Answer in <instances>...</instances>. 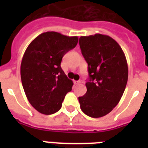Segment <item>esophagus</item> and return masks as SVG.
<instances>
[{
	"label": "esophagus",
	"instance_id": "esophagus-1",
	"mask_svg": "<svg viewBox=\"0 0 148 148\" xmlns=\"http://www.w3.org/2000/svg\"><path fill=\"white\" fill-rule=\"evenodd\" d=\"M81 83L79 81H74V84H79Z\"/></svg>",
	"mask_w": 148,
	"mask_h": 148
}]
</instances>
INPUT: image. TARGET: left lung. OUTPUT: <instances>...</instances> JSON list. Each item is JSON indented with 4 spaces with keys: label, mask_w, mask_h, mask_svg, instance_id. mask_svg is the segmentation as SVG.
Here are the masks:
<instances>
[{
    "label": "left lung",
    "mask_w": 148,
    "mask_h": 148,
    "mask_svg": "<svg viewBox=\"0 0 148 148\" xmlns=\"http://www.w3.org/2000/svg\"><path fill=\"white\" fill-rule=\"evenodd\" d=\"M79 45L89 75L87 92L78 97L81 109L89 117H101L117 106L124 94L128 78L126 57L117 41L108 35L82 36Z\"/></svg>",
    "instance_id": "8db88e82"
}]
</instances>
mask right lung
Wrapping results in <instances>:
<instances>
[{
  "mask_svg": "<svg viewBox=\"0 0 148 148\" xmlns=\"http://www.w3.org/2000/svg\"><path fill=\"white\" fill-rule=\"evenodd\" d=\"M78 38L54 31L38 35L26 49L21 64L24 92L38 112L52 114L60 110L73 81L60 67L65 53L76 47Z\"/></svg>",
  "mask_w": 148,
  "mask_h": 148,
  "instance_id": "right-lung-1",
  "label": "right lung"
}]
</instances>
